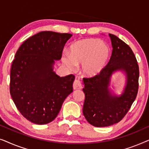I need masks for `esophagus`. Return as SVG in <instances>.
I'll list each match as a JSON object with an SVG mask.
<instances>
[{"instance_id": "1", "label": "esophagus", "mask_w": 149, "mask_h": 149, "mask_svg": "<svg viewBox=\"0 0 149 149\" xmlns=\"http://www.w3.org/2000/svg\"><path fill=\"white\" fill-rule=\"evenodd\" d=\"M72 86L74 90L75 89H81L82 88V83L79 80H74Z\"/></svg>"}]
</instances>
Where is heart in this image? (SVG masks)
I'll use <instances>...</instances> for the list:
<instances>
[{
	"mask_svg": "<svg viewBox=\"0 0 149 149\" xmlns=\"http://www.w3.org/2000/svg\"><path fill=\"white\" fill-rule=\"evenodd\" d=\"M111 51L106 42L97 38H83L70 47V54L63 53L62 62L70 70L81 64V72L87 77L99 75L107 66Z\"/></svg>",
	"mask_w": 149,
	"mask_h": 149,
	"instance_id": "1",
	"label": "heart"
}]
</instances>
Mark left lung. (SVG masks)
<instances>
[{
	"instance_id": "left-lung-1",
	"label": "left lung",
	"mask_w": 149,
	"mask_h": 149,
	"mask_svg": "<svg viewBox=\"0 0 149 149\" xmlns=\"http://www.w3.org/2000/svg\"><path fill=\"white\" fill-rule=\"evenodd\" d=\"M109 36L113 52L107 66L97 76L83 79V113L95 127H107L121 121L135 100L138 89L139 68L133 52L117 36L109 34ZM116 72H122L125 77L120 95L110 87L111 77Z\"/></svg>"
}]
</instances>
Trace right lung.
<instances>
[{"mask_svg": "<svg viewBox=\"0 0 149 149\" xmlns=\"http://www.w3.org/2000/svg\"><path fill=\"white\" fill-rule=\"evenodd\" d=\"M71 34L38 32L25 40L15 54L10 73V93L20 113L32 123L44 125L56 119L73 91L72 74L60 77L56 61Z\"/></svg>", "mask_w": 149, "mask_h": 149, "instance_id": "obj_1", "label": "right lung"}]
</instances>
